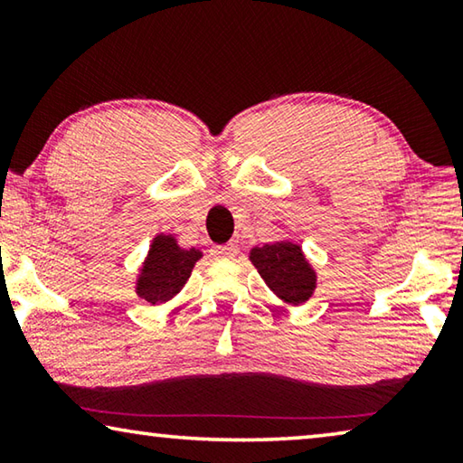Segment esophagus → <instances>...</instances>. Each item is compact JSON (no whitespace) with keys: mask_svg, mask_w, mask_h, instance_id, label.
I'll return each instance as SVG.
<instances>
[{"mask_svg":"<svg viewBox=\"0 0 463 463\" xmlns=\"http://www.w3.org/2000/svg\"><path fill=\"white\" fill-rule=\"evenodd\" d=\"M239 253V247L237 245H218L213 249V255L214 257H222V260H231V257H234Z\"/></svg>","mask_w":463,"mask_h":463,"instance_id":"34e87169","label":"esophagus"}]
</instances>
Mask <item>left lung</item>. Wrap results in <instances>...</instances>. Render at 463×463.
Returning a JSON list of instances; mask_svg holds the SVG:
<instances>
[{"mask_svg": "<svg viewBox=\"0 0 463 463\" xmlns=\"http://www.w3.org/2000/svg\"><path fill=\"white\" fill-rule=\"evenodd\" d=\"M249 260L271 292L288 307H300L315 294L317 271L296 242L278 241L253 247Z\"/></svg>", "mask_w": 463, "mask_h": 463, "instance_id": "1", "label": "left lung"}]
</instances>
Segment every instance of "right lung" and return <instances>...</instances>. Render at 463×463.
I'll return each instance as SVG.
<instances>
[{
    "label": "right lung",
    "instance_id": "obj_1",
    "mask_svg": "<svg viewBox=\"0 0 463 463\" xmlns=\"http://www.w3.org/2000/svg\"><path fill=\"white\" fill-rule=\"evenodd\" d=\"M202 260L200 249H184L177 245L174 234H155L148 253L140 265L135 292L140 298L159 307L182 292L185 281L190 279L194 265Z\"/></svg>",
    "mask_w": 463,
    "mask_h": 463
}]
</instances>
